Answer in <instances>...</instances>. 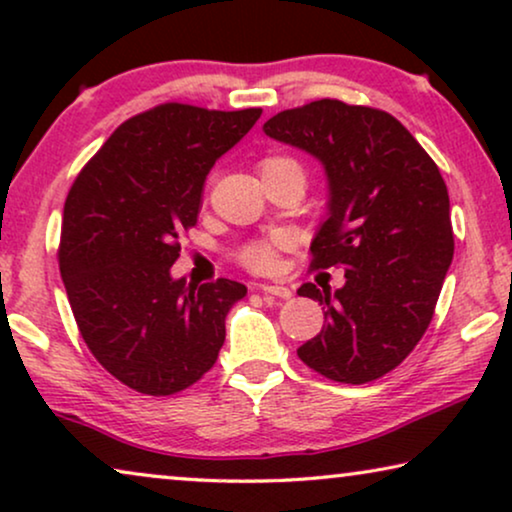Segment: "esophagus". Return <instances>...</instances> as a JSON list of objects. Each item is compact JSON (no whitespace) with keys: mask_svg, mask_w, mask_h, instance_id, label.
Returning a JSON list of instances; mask_svg holds the SVG:
<instances>
[{"mask_svg":"<svg viewBox=\"0 0 512 512\" xmlns=\"http://www.w3.org/2000/svg\"><path fill=\"white\" fill-rule=\"evenodd\" d=\"M258 291H263V293H268V296H277V298H284V300H289L293 293H291V289L289 286H277V284H258Z\"/></svg>","mask_w":512,"mask_h":512,"instance_id":"34e87169","label":"esophagus"}]
</instances>
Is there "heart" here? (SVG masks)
Segmentation results:
<instances>
[{
    "label": "heart",
    "mask_w": 512,
    "mask_h": 512,
    "mask_svg": "<svg viewBox=\"0 0 512 512\" xmlns=\"http://www.w3.org/2000/svg\"><path fill=\"white\" fill-rule=\"evenodd\" d=\"M270 172H296L303 177V167H300L298 160L289 156H270L261 163V174ZM289 244V237L286 235H275L270 240H261L254 244H247L240 251V261L247 265L249 270L254 272H270L277 265V251Z\"/></svg>",
    "instance_id": "obj_1"
}]
</instances>
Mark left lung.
<instances>
[{
	"label": "left lung",
	"instance_id": "8db88e82",
	"mask_svg": "<svg viewBox=\"0 0 512 512\" xmlns=\"http://www.w3.org/2000/svg\"><path fill=\"white\" fill-rule=\"evenodd\" d=\"M263 132L324 165L326 221L312 240V268H345L342 289H298L326 310L300 361L328 380L373 382L431 324L454 254L445 181L417 139L380 109L317 100L279 111Z\"/></svg>",
	"mask_w": 512,
	"mask_h": 512
}]
</instances>
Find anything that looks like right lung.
Segmentation results:
<instances>
[{"instance_id":"obj_1","label":"right lung","mask_w":512,"mask_h":512,"mask_svg":"<svg viewBox=\"0 0 512 512\" xmlns=\"http://www.w3.org/2000/svg\"><path fill=\"white\" fill-rule=\"evenodd\" d=\"M261 109L160 104L118 125L83 167L62 212L60 275L81 338L116 380L170 396L214 366L247 286L172 277L202 186Z\"/></svg>"}]
</instances>
